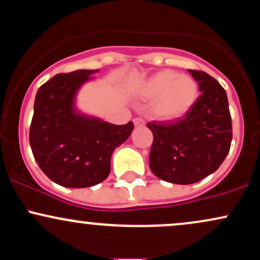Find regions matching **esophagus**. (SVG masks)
<instances>
[{"instance_id": "obj_1", "label": "esophagus", "mask_w": 260, "mask_h": 260, "mask_svg": "<svg viewBox=\"0 0 260 260\" xmlns=\"http://www.w3.org/2000/svg\"><path fill=\"white\" fill-rule=\"evenodd\" d=\"M133 123H134V126L136 127H144V124H145V122L142 120V118H139V117H136L133 120Z\"/></svg>"}]
</instances>
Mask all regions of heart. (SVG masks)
<instances>
[{"label":"heart","mask_w":260,"mask_h":260,"mask_svg":"<svg viewBox=\"0 0 260 260\" xmlns=\"http://www.w3.org/2000/svg\"><path fill=\"white\" fill-rule=\"evenodd\" d=\"M143 99L153 100L150 113L156 120L172 122L184 117L194 106L199 86L192 77L162 70L143 80L138 88Z\"/></svg>","instance_id":"obj_1"}]
</instances>
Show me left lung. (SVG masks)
<instances>
[{"instance_id":"left-lung-1","label":"left lung","mask_w":260,"mask_h":260,"mask_svg":"<svg viewBox=\"0 0 260 260\" xmlns=\"http://www.w3.org/2000/svg\"><path fill=\"white\" fill-rule=\"evenodd\" d=\"M202 92L189 112L171 123H148L154 140L149 155L156 177L176 184H190L215 172L232 140L231 115L225 89L201 71L188 70Z\"/></svg>"}]
</instances>
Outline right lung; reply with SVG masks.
Wrapping results in <instances>:
<instances>
[{"label": "right lung", "mask_w": 260, "mask_h": 260, "mask_svg": "<svg viewBox=\"0 0 260 260\" xmlns=\"http://www.w3.org/2000/svg\"><path fill=\"white\" fill-rule=\"evenodd\" d=\"M99 70L56 74L39 88L29 142L39 168L62 187L86 188L106 180L113 150L131 136L133 123H109L77 107V95Z\"/></svg>", "instance_id": "1"}]
</instances>
